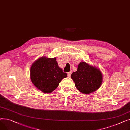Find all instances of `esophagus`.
Returning <instances> with one entry per match:
<instances>
[{
	"instance_id": "esophagus-1",
	"label": "esophagus",
	"mask_w": 130,
	"mask_h": 130,
	"mask_svg": "<svg viewBox=\"0 0 130 130\" xmlns=\"http://www.w3.org/2000/svg\"><path fill=\"white\" fill-rule=\"evenodd\" d=\"M72 71H70V72H68L67 73V76L69 77H70L71 75V74H72Z\"/></svg>"
}]
</instances>
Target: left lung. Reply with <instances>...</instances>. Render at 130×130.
<instances>
[{
	"label": "left lung",
	"instance_id": "obj_1",
	"mask_svg": "<svg viewBox=\"0 0 130 130\" xmlns=\"http://www.w3.org/2000/svg\"><path fill=\"white\" fill-rule=\"evenodd\" d=\"M71 77L77 89L85 94L96 91L102 82L101 71L85 62L80 63L77 71L73 72Z\"/></svg>",
	"mask_w": 130,
	"mask_h": 130
}]
</instances>
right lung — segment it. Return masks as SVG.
<instances>
[{
  "instance_id": "obj_1",
  "label": "right lung",
  "mask_w": 130,
  "mask_h": 130,
  "mask_svg": "<svg viewBox=\"0 0 130 130\" xmlns=\"http://www.w3.org/2000/svg\"><path fill=\"white\" fill-rule=\"evenodd\" d=\"M67 74L59 67L56 58L42 57L34 62L30 69V78L33 84L45 93H51L66 77Z\"/></svg>"
}]
</instances>
